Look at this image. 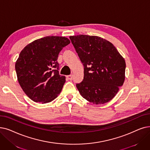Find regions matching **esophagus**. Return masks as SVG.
I'll list each match as a JSON object with an SVG mask.
<instances>
[{
    "label": "esophagus",
    "mask_w": 150,
    "mask_h": 150,
    "mask_svg": "<svg viewBox=\"0 0 150 150\" xmlns=\"http://www.w3.org/2000/svg\"><path fill=\"white\" fill-rule=\"evenodd\" d=\"M66 77H67V79L68 80H72V79H73V75H70L67 76Z\"/></svg>",
    "instance_id": "obj_1"
}]
</instances>
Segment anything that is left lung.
Masks as SVG:
<instances>
[{"label":"left lung","mask_w":150,"mask_h":150,"mask_svg":"<svg viewBox=\"0 0 150 150\" xmlns=\"http://www.w3.org/2000/svg\"><path fill=\"white\" fill-rule=\"evenodd\" d=\"M84 66V78L76 84L83 98L94 104L111 100L125 80L126 62L114 45L97 36H70Z\"/></svg>","instance_id":"1"}]
</instances>
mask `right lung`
I'll return each mask as SVG.
<instances>
[{
	"mask_svg": "<svg viewBox=\"0 0 150 150\" xmlns=\"http://www.w3.org/2000/svg\"><path fill=\"white\" fill-rule=\"evenodd\" d=\"M70 43L66 37L48 36L31 42L21 51L15 70L19 84L31 100L45 103L60 94L66 77L59 75L57 60Z\"/></svg>",
	"mask_w": 150,
	"mask_h": 150,
	"instance_id": "1",
	"label": "right lung"
}]
</instances>
